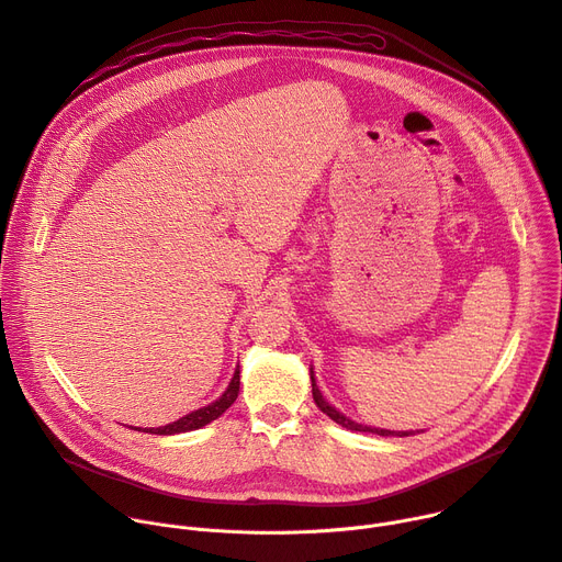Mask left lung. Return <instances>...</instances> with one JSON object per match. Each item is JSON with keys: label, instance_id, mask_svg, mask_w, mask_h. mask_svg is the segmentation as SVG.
<instances>
[{"label": "left lung", "instance_id": "left-lung-1", "mask_svg": "<svg viewBox=\"0 0 562 562\" xmlns=\"http://www.w3.org/2000/svg\"><path fill=\"white\" fill-rule=\"evenodd\" d=\"M310 374H312V392H314V401H316V405L321 407V411L331 419V422H336L338 426H342V428H347V430H359V432H374V435H381V437H387V435H394V430H383V428H372V426H363V424H356V422H351L349 417H345L342 413H338L334 405H329L325 398H323V392L318 390V385H316V379H314V368L310 370ZM411 432H398V437H407Z\"/></svg>", "mask_w": 562, "mask_h": 562}]
</instances>
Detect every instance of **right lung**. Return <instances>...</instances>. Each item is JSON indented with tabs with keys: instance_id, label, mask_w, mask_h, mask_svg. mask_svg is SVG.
<instances>
[{
	"instance_id": "add662e5",
	"label": "right lung",
	"mask_w": 562,
	"mask_h": 562,
	"mask_svg": "<svg viewBox=\"0 0 562 562\" xmlns=\"http://www.w3.org/2000/svg\"><path fill=\"white\" fill-rule=\"evenodd\" d=\"M237 394H239V366H237V370H235L226 392L217 401H213L211 405L199 407V411H194V413H190V415H186V417H181V419H177V422H172L168 426L145 428L143 432H149V435H179V432H190V430L203 428L206 424L215 422L217 417H222L228 411V407L235 403ZM134 430H140V428H134Z\"/></svg>"
}]
</instances>
